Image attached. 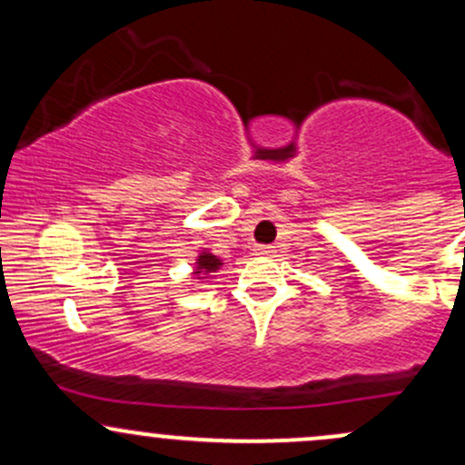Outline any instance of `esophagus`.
Masks as SVG:
<instances>
[{"instance_id": "obj_1", "label": "esophagus", "mask_w": 465, "mask_h": 465, "mask_svg": "<svg viewBox=\"0 0 465 465\" xmlns=\"http://www.w3.org/2000/svg\"><path fill=\"white\" fill-rule=\"evenodd\" d=\"M253 253L260 255V258H266V255L275 253V247H271V244H258V247L253 249Z\"/></svg>"}]
</instances>
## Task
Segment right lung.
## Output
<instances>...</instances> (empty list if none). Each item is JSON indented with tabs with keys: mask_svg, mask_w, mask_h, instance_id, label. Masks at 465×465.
Here are the masks:
<instances>
[{
	"mask_svg": "<svg viewBox=\"0 0 465 465\" xmlns=\"http://www.w3.org/2000/svg\"><path fill=\"white\" fill-rule=\"evenodd\" d=\"M223 264H225V262H223L218 255L210 253V251H201L199 258H196V262H194V271H192V277H194L196 282L210 280L212 275L221 271Z\"/></svg>",
	"mask_w": 465,
	"mask_h": 465,
	"instance_id": "obj_1",
	"label": "right lung"
}]
</instances>
